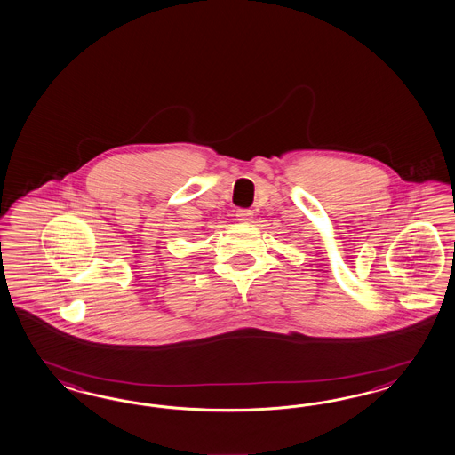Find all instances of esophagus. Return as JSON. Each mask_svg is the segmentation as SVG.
<instances>
[{"instance_id":"esophagus-1","label":"esophagus","mask_w":455,"mask_h":455,"mask_svg":"<svg viewBox=\"0 0 455 455\" xmlns=\"http://www.w3.org/2000/svg\"><path fill=\"white\" fill-rule=\"evenodd\" d=\"M235 217H236V220L238 221H245V223H248V221L253 219V212L248 210V208H238L236 213H235Z\"/></svg>"}]
</instances>
